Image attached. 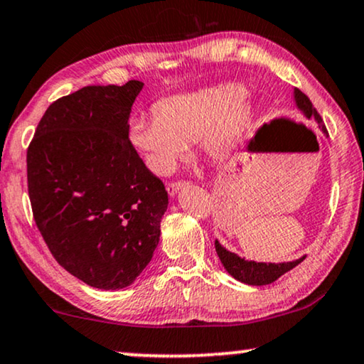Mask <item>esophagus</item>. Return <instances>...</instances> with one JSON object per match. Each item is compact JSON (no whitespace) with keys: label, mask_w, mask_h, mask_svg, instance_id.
I'll use <instances>...</instances> for the list:
<instances>
[{"label":"esophagus","mask_w":364,"mask_h":364,"mask_svg":"<svg viewBox=\"0 0 364 364\" xmlns=\"http://www.w3.org/2000/svg\"><path fill=\"white\" fill-rule=\"evenodd\" d=\"M183 186H185V183H183V181H178V183H168V185H166V191H168V195H169V196H176V195H178V191L181 190Z\"/></svg>","instance_id":"esophagus-1"}]
</instances>
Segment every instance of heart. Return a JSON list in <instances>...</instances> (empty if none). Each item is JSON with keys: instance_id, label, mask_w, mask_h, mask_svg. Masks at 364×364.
<instances>
[{"instance_id": "1", "label": "heart", "mask_w": 364, "mask_h": 364, "mask_svg": "<svg viewBox=\"0 0 364 364\" xmlns=\"http://www.w3.org/2000/svg\"><path fill=\"white\" fill-rule=\"evenodd\" d=\"M243 93V86L225 83L168 96L154 113L129 121L128 141L158 174L173 173L195 139L208 156L226 158L255 123L256 106Z\"/></svg>"}]
</instances>
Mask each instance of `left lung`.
<instances>
[{"mask_svg":"<svg viewBox=\"0 0 364 364\" xmlns=\"http://www.w3.org/2000/svg\"><path fill=\"white\" fill-rule=\"evenodd\" d=\"M293 100L294 106H296L299 113H301L306 119L313 118L314 123L318 124V128L321 129L324 134H328L321 116H319L318 111L313 108L308 96L301 93L298 88H294ZM215 248L228 273H230L235 279L241 281V283L250 284V287H264V284L274 283L276 279L281 278L284 273H288L289 269H293L294 266H298L304 258H306V255H304L301 258L287 261V263H258V261H248L241 258V256L236 253H231V251H228L218 240H215Z\"/></svg>","mask_w":364,"mask_h":364,"instance_id":"1","label":"left lung"}]
</instances>
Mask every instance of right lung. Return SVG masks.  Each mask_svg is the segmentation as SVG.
Instances as JSON below:
<instances>
[{
    "mask_svg": "<svg viewBox=\"0 0 364 364\" xmlns=\"http://www.w3.org/2000/svg\"><path fill=\"white\" fill-rule=\"evenodd\" d=\"M141 88L132 80L63 96L28 148V191L48 248L68 273L106 291L146 268L168 210L163 181L128 141Z\"/></svg>",
    "mask_w": 364,
    "mask_h": 364,
    "instance_id": "obj_1",
    "label": "right lung"
}]
</instances>
